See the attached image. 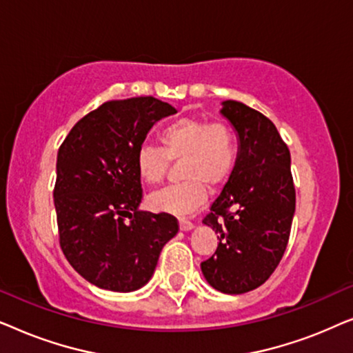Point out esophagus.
Masks as SVG:
<instances>
[{
  "instance_id": "obj_1",
  "label": "esophagus",
  "mask_w": 353,
  "mask_h": 353,
  "mask_svg": "<svg viewBox=\"0 0 353 353\" xmlns=\"http://www.w3.org/2000/svg\"><path fill=\"white\" fill-rule=\"evenodd\" d=\"M192 228H194V225H192L190 220H185V219L180 220V230H183V231H191Z\"/></svg>"
}]
</instances>
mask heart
<instances>
[{
  "instance_id": "b5f03b06",
  "label": "heart",
  "mask_w": 353,
  "mask_h": 353,
  "mask_svg": "<svg viewBox=\"0 0 353 353\" xmlns=\"http://www.w3.org/2000/svg\"><path fill=\"white\" fill-rule=\"evenodd\" d=\"M162 148L141 144L134 163L138 175L149 185L165 175L168 162L180 161V175L185 181L165 186L149 196L156 212L188 215L207 199V186L216 188L226 181L236 161L234 133L226 123H205L199 119H180L165 125L161 132Z\"/></svg>"
}]
</instances>
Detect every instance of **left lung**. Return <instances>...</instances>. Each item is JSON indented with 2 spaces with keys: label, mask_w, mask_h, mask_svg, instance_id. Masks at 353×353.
<instances>
[{
  "label": "left lung",
  "mask_w": 353,
  "mask_h": 353,
  "mask_svg": "<svg viewBox=\"0 0 353 353\" xmlns=\"http://www.w3.org/2000/svg\"><path fill=\"white\" fill-rule=\"evenodd\" d=\"M220 114L233 125L238 157L202 220L220 243L201 270L216 291L244 294L272 276L286 250L296 190L291 154L272 120L231 99L221 103Z\"/></svg>",
  "instance_id": "obj_1"
}]
</instances>
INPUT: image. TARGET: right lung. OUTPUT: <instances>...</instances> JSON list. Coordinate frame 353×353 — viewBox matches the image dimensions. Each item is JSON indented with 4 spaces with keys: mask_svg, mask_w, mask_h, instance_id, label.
Segmentation results:
<instances>
[{
    "mask_svg": "<svg viewBox=\"0 0 353 353\" xmlns=\"http://www.w3.org/2000/svg\"><path fill=\"white\" fill-rule=\"evenodd\" d=\"M173 114L152 96L108 101L75 123L57 152L52 196L61 249L80 276L105 291L143 288L178 233L175 216L138 209L134 163L152 125Z\"/></svg>",
    "mask_w": 353,
    "mask_h": 353,
    "instance_id": "add662e5",
    "label": "right lung"
}]
</instances>
